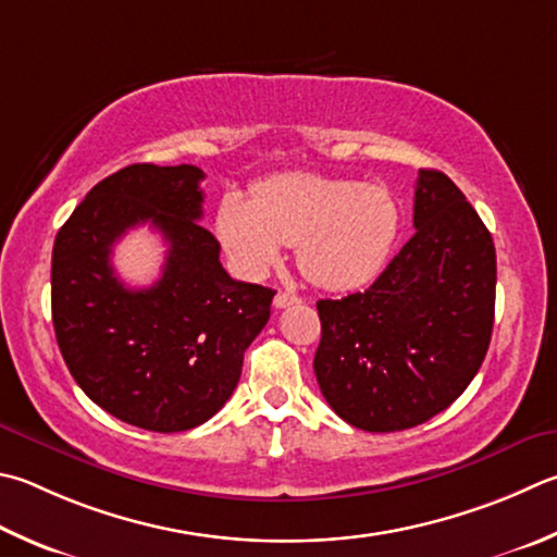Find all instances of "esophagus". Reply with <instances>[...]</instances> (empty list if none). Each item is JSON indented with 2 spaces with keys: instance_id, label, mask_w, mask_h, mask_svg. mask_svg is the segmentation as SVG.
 <instances>
[{
  "instance_id": "obj_1",
  "label": "esophagus",
  "mask_w": 557,
  "mask_h": 557,
  "mask_svg": "<svg viewBox=\"0 0 557 557\" xmlns=\"http://www.w3.org/2000/svg\"><path fill=\"white\" fill-rule=\"evenodd\" d=\"M299 301H301V299H299L297 295H289V292H277V295H275V307H277V309L299 305Z\"/></svg>"
}]
</instances>
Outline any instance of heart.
I'll return each mask as SVG.
<instances>
[{"label":"heart","instance_id":"1","mask_svg":"<svg viewBox=\"0 0 557 557\" xmlns=\"http://www.w3.org/2000/svg\"><path fill=\"white\" fill-rule=\"evenodd\" d=\"M399 226L384 187L305 173L262 182L250 201L228 191L216 209V236L238 275L262 277L282 246H295L301 275L323 289H356L375 277Z\"/></svg>","mask_w":557,"mask_h":557}]
</instances>
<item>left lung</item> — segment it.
<instances>
[{"mask_svg":"<svg viewBox=\"0 0 557 557\" xmlns=\"http://www.w3.org/2000/svg\"><path fill=\"white\" fill-rule=\"evenodd\" d=\"M413 228L366 292L317 301L321 394L362 431H404L448 409L490 348L494 240L438 170H419Z\"/></svg>","mask_w":557,"mask_h":557,"instance_id":"obj_1","label":"left lung"}]
</instances>
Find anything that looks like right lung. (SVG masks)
<instances>
[{
    "label": "right lung",
    "mask_w": 557,
    "mask_h": 557,
    "mask_svg": "<svg viewBox=\"0 0 557 557\" xmlns=\"http://www.w3.org/2000/svg\"><path fill=\"white\" fill-rule=\"evenodd\" d=\"M201 180L195 165L119 170L87 191L53 246L50 307L70 375L97 407L146 431L195 429L224 407L275 297L221 268L219 240L197 224ZM146 220L169 258L156 286L128 290L110 248Z\"/></svg>",
    "instance_id": "add662e5"
}]
</instances>
